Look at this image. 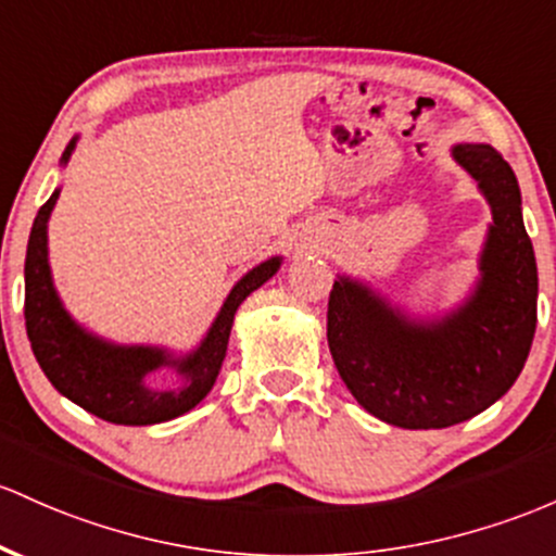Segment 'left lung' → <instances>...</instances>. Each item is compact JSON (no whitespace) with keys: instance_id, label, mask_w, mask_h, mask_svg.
Here are the masks:
<instances>
[{"instance_id":"1","label":"left lung","mask_w":556,"mask_h":556,"mask_svg":"<svg viewBox=\"0 0 556 556\" xmlns=\"http://www.w3.org/2000/svg\"><path fill=\"white\" fill-rule=\"evenodd\" d=\"M454 157L493 213L483 277L465 306L419 325L345 277L329 290L334 367L369 414L406 430H441L496 404L520 377L535 334L539 268L515 170L491 144H456Z\"/></svg>"}]
</instances>
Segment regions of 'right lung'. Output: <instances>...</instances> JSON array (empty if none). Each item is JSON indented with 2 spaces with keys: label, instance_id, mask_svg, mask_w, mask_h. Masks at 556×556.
I'll use <instances>...</instances> for the list:
<instances>
[{
  "label": "right lung",
  "instance_id": "1",
  "mask_svg": "<svg viewBox=\"0 0 556 556\" xmlns=\"http://www.w3.org/2000/svg\"><path fill=\"white\" fill-rule=\"evenodd\" d=\"M76 139L65 148L63 163L68 161ZM58 194L41 205L34 218L26 250V332L47 380L65 399L78 404L94 417L113 425H157L189 412L211 393L227 356L235 311L253 290H258L279 268V258L264 261L248 271L218 311L211 332L194 353L185 358H170L157 348L113 345L94 334L84 332L65 314L58 292L52 288L50 264H47V218L58 203ZM157 366H174L186 380L181 391L157 394L143 388V375Z\"/></svg>",
  "mask_w": 556,
  "mask_h": 556
}]
</instances>
